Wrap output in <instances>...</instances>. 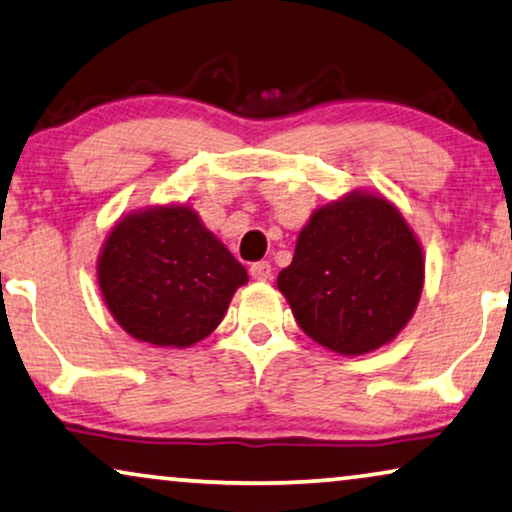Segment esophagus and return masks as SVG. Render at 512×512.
Returning <instances> with one entry per match:
<instances>
[{"instance_id": "esophagus-1", "label": "esophagus", "mask_w": 512, "mask_h": 512, "mask_svg": "<svg viewBox=\"0 0 512 512\" xmlns=\"http://www.w3.org/2000/svg\"><path fill=\"white\" fill-rule=\"evenodd\" d=\"M249 275L256 279V282H268L272 277V265L268 261H258V263H251L249 268Z\"/></svg>"}]
</instances>
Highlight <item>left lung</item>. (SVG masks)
Wrapping results in <instances>:
<instances>
[{
    "label": "left lung",
    "instance_id": "left-lung-1",
    "mask_svg": "<svg viewBox=\"0 0 512 512\" xmlns=\"http://www.w3.org/2000/svg\"><path fill=\"white\" fill-rule=\"evenodd\" d=\"M422 284V249L408 223L391 202L363 193L317 209L277 277L298 326L347 356L394 340Z\"/></svg>",
    "mask_w": 512,
    "mask_h": 512
}]
</instances>
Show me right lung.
<instances>
[{
  "mask_svg": "<svg viewBox=\"0 0 512 512\" xmlns=\"http://www.w3.org/2000/svg\"><path fill=\"white\" fill-rule=\"evenodd\" d=\"M97 279L132 338L188 347L221 324L247 270L191 207H160L125 216L111 230Z\"/></svg>",
  "mask_w": 512,
  "mask_h": 512,
  "instance_id": "obj_1",
  "label": "right lung"
}]
</instances>
